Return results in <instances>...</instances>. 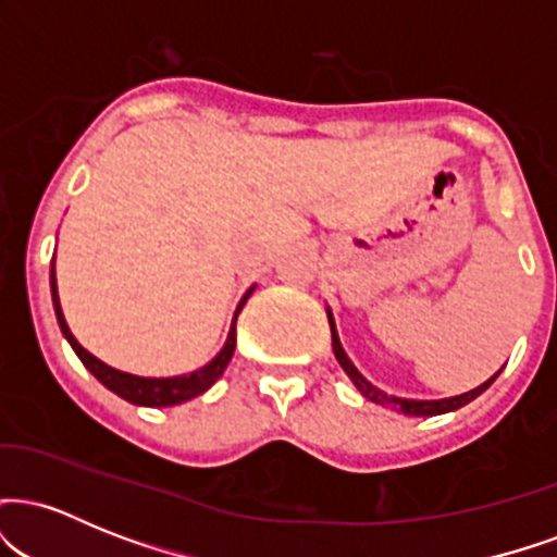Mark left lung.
I'll return each mask as SVG.
<instances>
[{
    "label": "left lung",
    "mask_w": 557,
    "mask_h": 557,
    "mask_svg": "<svg viewBox=\"0 0 557 557\" xmlns=\"http://www.w3.org/2000/svg\"><path fill=\"white\" fill-rule=\"evenodd\" d=\"M49 277H52V300H54V311H57V322H60V330L62 335L67 337V343L73 345V350L78 354V359L83 361V367L91 372L96 380L101 382L107 389H112L114 395H120V398L136 403V406H149V408H159V406H175V403H183V400H190L196 398V395L207 393L209 387L214 385L216 380H220L222 372H225L230 356H233V343L225 345V350H222L220 356H216L214 361H209L207 367H201L198 372H190V374H181V376H136V374H127V372H120V369H112L107 367L104 361H99L96 356L88 354L83 345L75 341V335L70 332L65 317H62V306H60V296H57V272H54V257H52V272H49ZM345 356V354H343ZM348 363V376L354 380V385L361 389L372 387L369 385L363 376L356 372L354 363L345 359Z\"/></svg>",
    "instance_id": "left-lung-1"
}]
</instances>
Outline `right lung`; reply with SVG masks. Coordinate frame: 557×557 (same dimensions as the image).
I'll use <instances>...</instances> for the list:
<instances>
[{
    "mask_svg": "<svg viewBox=\"0 0 557 557\" xmlns=\"http://www.w3.org/2000/svg\"><path fill=\"white\" fill-rule=\"evenodd\" d=\"M335 356H337V361H341L343 367H345V372H348V363H345L343 348H341V345H337V343H335ZM495 376H497V374H495ZM495 376H492V380H495ZM492 380L484 382L482 387L471 389V393L458 395V398H447V400H419V403H417V400H398V398H387V395L380 393V389H376V387H367V389H363V395H367L369 400L382 403V406H385V403H395V406L403 408V413H411V417H437V413L456 411V408H461V406H466V403H469V400H474L479 393H484V389H487V387L492 385Z\"/></svg>",
    "mask_w": 557,
    "mask_h": 557,
    "instance_id": "1",
    "label": "right lung"
}]
</instances>
